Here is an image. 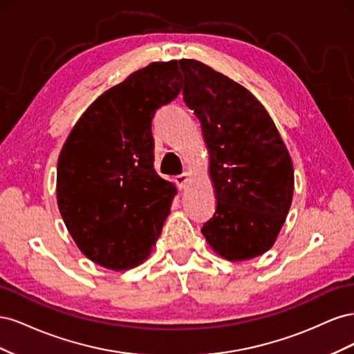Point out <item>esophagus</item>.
<instances>
[{
  "mask_svg": "<svg viewBox=\"0 0 354 354\" xmlns=\"http://www.w3.org/2000/svg\"><path fill=\"white\" fill-rule=\"evenodd\" d=\"M187 181H189V173H183V174H180V176L176 177V183L180 189H183Z\"/></svg>",
  "mask_w": 354,
  "mask_h": 354,
  "instance_id": "1",
  "label": "esophagus"
}]
</instances>
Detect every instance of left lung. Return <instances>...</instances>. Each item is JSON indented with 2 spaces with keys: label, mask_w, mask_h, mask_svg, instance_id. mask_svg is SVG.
Segmentation results:
<instances>
[{
  "label": "left lung",
  "mask_w": 354,
  "mask_h": 354,
  "mask_svg": "<svg viewBox=\"0 0 354 354\" xmlns=\"http://www.w3.org/2000/svg\"><path fill=\"white\" fill-rule=\"evenodd\" d=\"M183 100L201 121L217 207L203 224L211 248L230 261L270 250L294 194V168L270 115L241 84L202 62L178 60Z\"/></svg>",
  "instance_id": "8db88e82"
}]
</instances>
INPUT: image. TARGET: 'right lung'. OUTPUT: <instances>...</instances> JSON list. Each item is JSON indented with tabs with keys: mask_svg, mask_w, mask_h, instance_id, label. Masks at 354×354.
<instances>
[{
	"mask_svg": "<svg viewBox=\"0 0 354 354\" xmlns=\"http://www.w3.org/2000/svg\"><path fill=\"white\" fill-rule=\"evenodd\" d=\"M177 62H155L104 91L72 128L57 162V205L81 252L127 270L145 261L176 186L153 168L152 120L181 90Z\"/></svg>",
	"mask_w": 354,
	"mask_h": 354,
	"instance_id": "right-lung-1",
	"label": "right lung"
}]
</instances>
